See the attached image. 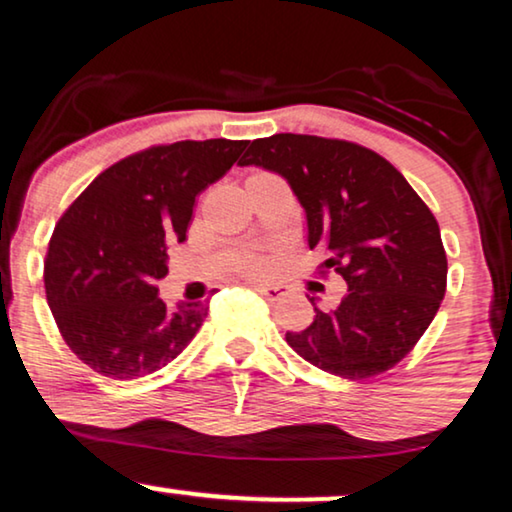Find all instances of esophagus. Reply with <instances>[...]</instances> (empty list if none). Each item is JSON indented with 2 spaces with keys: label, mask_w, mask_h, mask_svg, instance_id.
Segmentation results:
<instances>
[{
  "label": "esophagus",
  "mask_w": 512,
  "mask_h": 512,
  "mask_svg": "<svg viewBox=\"0 0 512 512\" xmlns=\"http://www.w3.org/2000/svg\"><path fill=\"white\" fill-rule=\"evenodd\" d=\"M253 287L259 294H264V297L271 299V301L283 297V290H285V287L278 285V283H253Z\"/></svg>",
  "instance_id": "1"
}]
</instances>
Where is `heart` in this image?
<instances>
[{
  "instance_id": "1",
  "label": "heart",
  "mask_w": 512,
  "mask_h": 512,
  "mask_svg": "<svg viewBox=\"0 0 512 512\" xmlns=\"http://www.w3.org/2000/svg\"><path fill=\"white\" fill-rule=\"evenodd\" d=\"M259 262H257V259H250V262H248V269H255V266H257Z\"/></svg>"
}]
</instances>
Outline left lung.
I'll return each instance as SVG.
<instances>
[{"mask_svg":"<svg viewBox=\"0 0 512 512\" xmlns=\"http://www.w3.org/2000/svg\"><path fill=\"white\" fill-rule=\"evenodd\" d=\"M241 167L283 176L306 213L308 248L348 292L285 338L331 376L364 380L401 362L438 313L448 257L434 213L385 157L350 141L273 134L250 143Z\"/></svg>","mask_w":512,"mask_h":512,"instance_id":"obj_1","label":"left lung"}]
</instances>
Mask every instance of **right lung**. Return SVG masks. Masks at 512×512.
Instances as JSON below:
<instances>
[{
    "instance_id": "add662e5",
    "label": "right lung",
    "mask_w": 512,
    "mask_h": 512,
    "mask_svg": "<svg viewBox=\"0 0 512 512\" xmlns=\"http://www.w3.org/2000/svg\"><path fill=\"white\" fill-rule=\"evenodd\" d=\"M248 141H176L129 155L85 187L48 243V306L64 341L113 380L155 373L176 359L206 318L204 304L169 308L157 280L183 243L197 197L220 181Z\"/></svg>"
}]
</instances>
